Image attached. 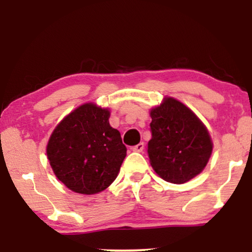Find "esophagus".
<instances>
[{
  "label": "esophagus",
  "mask_w": 252,
  "mask_h": 252,
  "mask_svg": "<svg viewBox=\"0 0 252 252\" xmlns=\"http://www.w3.org/2000/svg\"><path fill=\"white\" fill-rule=\"evenodd\" d=\"M143 148H144V143L143 142H140L139 144H136V146L132 147V150L135 151V153H142Z\"/></svg>",
  "instance_id": "34e87169"
}]
</instances>
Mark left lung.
<instances>
[{
	"instance_id": "8db88e82",
	"label": "left lung",
	"mask_w": 252,
	"mask_h": 252,
	"mask_svg": "<svg viewBox=\"0 0 252 252\" xmlns=\"http://www.w3.org/2000/svg\"><path fill=\"white\" fill-rule=\"evenodd\" d=\"M148 155L165 181L185 184L201 173L212 153V141L195 113L172 97L151 110Z\"/></svg>"
}]
</instances>
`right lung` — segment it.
<instances>
[{
	"label": "right lung",
	"instance_id": "right-lung-1",
	"mask_svg": "<svg viewBox=\"0 0 252 252\" xmlns=\"http://www.w3.org/2000/svg\"><path fill=\"white\" fill-rule=\"evenodd\" d=\"M110 112L93 103L65 117L51 134L47 156L56 177L68 189L92 195L115 181L126 147L109 124Z\"/></svg>",
	"mask_w": 252,
	"mask_h": 252
}]
</instances>
